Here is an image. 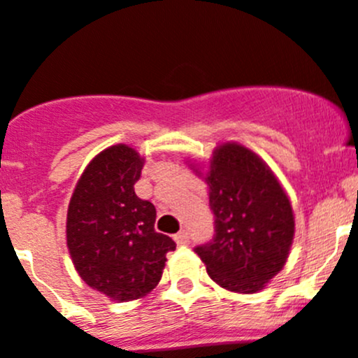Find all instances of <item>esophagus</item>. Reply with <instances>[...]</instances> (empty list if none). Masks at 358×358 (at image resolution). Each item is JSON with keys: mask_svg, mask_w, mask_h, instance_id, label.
Returning a JSON list of instances; mask_svg holds the SVG:
<instances>
[{"mask_svg": "<svg viewBox=\"0 0 358 358\" xmlns=\"http://www.w3.org/2000/svg\"><path fill=\"white\" fill-rule=\"evenodd\" d=\"M173 239L176 241V245H187L188 239H190V236H188L187 231H180V233H176L175 236H173Z\"/></svg>", "mask_w": 358, "mask_h": 358, "instance_id": "esophagus-1", "label": "esophagus"}]
</instances>
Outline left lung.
Here are the masks:
<instances>
[{"label": "left lung", "instance_id": "1", "mask_svg": "<svg viewBox=\"0 0 358 358\" xmlns=\"http://www.w3.org/2000/svg\"><path fill=\"white\" fill-rule=\"evenodd\" d=\"M203 180L215 233L195 253L221 287L258 292L284 268L292 246L296 224L287 194L268 164L238 143L214 149Z\"/></svg>", "mask_w": 358, "mask_h": 358}]
</instances>
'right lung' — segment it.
Segmentation results:
<instances>
[{
  "mask_svg": "<svg viewBox=\"0 0 358 358\" xmlns=\"http://www.w3.org/2000/svg\"><path fill=\"white\" fill-rule=\"evenodd\" d=\"M144 158L127 144L96 155L69 200L66 241L74 268L86 284L110 299L148 296L163 275L166 253L176 248L156 233V209L134 185Z\"/></svg>",
  "mask_w": 358,
  "mask_h": 358,
  "instance_id": "1",
  "label": "right lung"
}]
</instances>
